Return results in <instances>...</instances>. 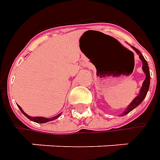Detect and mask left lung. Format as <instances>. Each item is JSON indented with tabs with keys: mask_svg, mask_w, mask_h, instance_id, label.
Segmentation results:
<instances>
[{
	"mask_svg": "<svg viewBox=\"0 0 160 160\" xmlns=\"http://www.w3.org/2000/svg\"><path fill=\"white\" fill-rule=\"evenodd\" d=\"M132 48L135 51V52L138 54L139 58H141V60H142V70H143V72L145 73V75H146V78H145V80L143 81V83H142V88H141L140 93H139L138 96H137L136 98H134V100L130 103V105L126 108V109L124 111V113H123V116L128 114L130 111H132L133 108H135L137 107V106H139V105L142 103V102L143 101V99L146 97V94H147L148 91H149L150 82H151L150 69H149V67H148L147 61L145 60V58H143V56L142 55V53L140 52L139 50H137L135 47L133 46H132Z\"/></svg>",
	"mask_w": 160,
	"mask_h": 160,
	"instance_id": "1",
	"label": "left lung"
}]
</instances>
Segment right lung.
I'll use <instances>...</instances> for the list:
<instances>
[{
    "label": "right lung",
    "mask_w": 160,
    "mask_h": 160,
    "mask_svg": "<svg viewBox=\"0 0 160 160\" xmlns=\"http://www.w3.org/2000/svg\"><path fill=\"white\" fill-rule=\"evenodd\" d=\"M18 108H19L20 111H21L22 113L24 114V115H25V116L28 118V119H30L31 121H34V122H36V123H40V124H42V123H46V122H49V121H52V120L57 119L58 117L60 116V114H58V116H55V117L51 118H42V117H30V116L27 115V114L23 111V109H22L20 106H18Z\"/></svg>",
    "instance_id": "obj_1"
}]
</instances>
